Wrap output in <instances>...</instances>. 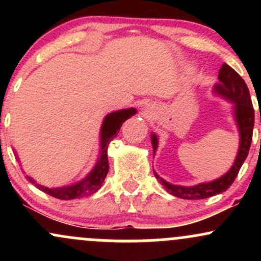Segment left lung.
Instances as JSON below:
<instances>
[{
    "label": "left lung",
    "mask_w": 261,
    "mask_h": 261,
    "mask_svg": "<svg viewBox=\"0 0 261 261\" xmlns=\"http://www.w3.org/2000/svg\"><path fill=\"white\" fill-rule=\"evenodd\" d=\"M218 81H220V83L215 86V92L234 104L236 120L237 124H238L239 133H241V145H239L238 154H237L232 168L229 169L227 174H224L220 179H216V180L211 182H203V184L195 185V187L191 188L169 184V182L163 180L160 175L154 173L155 178L167 189V191L172 194V195L180 197V199H206V197L217 195V194L226 191L232 185V182L234 181L236 176L238 175L239 169H241L242 164L244 163L248 152H249L251 140H253L254 127V108L253 104H251L249 89L245 85L244 80L227 64H223L222 67L220 68ZM151 139L152 145H153L155 151L157 149V137H155V135H152Z\"/></svg>",
    "instance_id": "obj_1"
}]
</instances>
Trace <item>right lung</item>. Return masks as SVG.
Instances as JSON below:
<instances>
[{
	"mask_svg": "<svg viewBox=\"0 0 261 261\" xmlns=\"http://www.w3.org/2000/svg\"><path fill=\"white\" fill-rule=\"evenodd\" d=\"M136 113V109L130 108V109L119 110V112L110 113L104 119L103 125H101V133H100V157L95 164L94 169L89 173V175L82 181L77 182V184L71 185V187L66 188H55L49 189L44 188L39 185L33 180L32 178L28 179L32 182L37 185V188L43 190L44 193L49 194L56 199L61 200H71L76 199V197H82L87 195H92L95 191L99 190L101 184H103L104 179L109 172V161H108V145L110 143L114 137L116 136L120 130L121 125L124 124L125 120H127L130 116H133Z\"/></svg>",
	"mask_w": 261,
	"mask_h": 261,
	"instance_id": "right-lung-1",
	"label": "right lung"
}]
</instances>
